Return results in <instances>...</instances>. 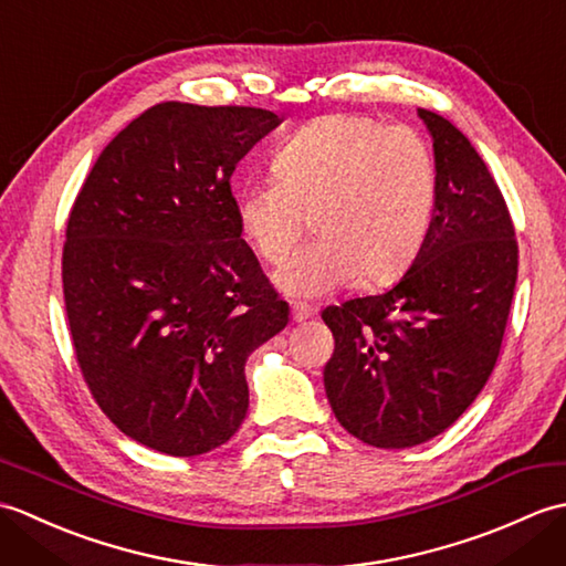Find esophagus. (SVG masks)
I'll return each instance as SVG.
<instances>
[{"label":"esophagus","mask_w":566,"mask_h":566,"mask_svg":"<svg viewBox=\"0 0 566 566\" xmlns=\"http://www.w3.org/2000/svg\"><path fill=\"white\" fill-rule=\"evenodd\" d=\"M311 316V308H306V306H294L292 308V323H306Z\"/></svg>","instance_id":"esophagus-1"}]
</instances>
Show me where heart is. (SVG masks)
<instances>
[{"instance_id": "1", "label": "heart", "mask_w": 566, "mask_h": 566, "mask_svg": "<svg viewBox=\"0 0 566 566\" xmlns=\"http://www.w3.org/2000/svg\"><path fill=\"white\" fill-rule=\"evenodd\" d=\"M272 170L238 187V226L262 262L280 264L314 216L318 238L274 274L296 302L328 296L357 276L367 284L391 280L430 231L436 165L408 126L323 116L274 153Z\"/></svg>"}]
</instances>
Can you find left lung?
Here are the masks:
<instances>
[{
	"label": "left lung",
	"instance_id": "obj_1",
	"mask_svg": "<svg viewBox=\"0 0 566 566\" xmlns=\"http://www.w3.org/2000/svg\"><path fill=\"white\" fill-rule=\"evenodd\" d=\"M436 155V213L389 292L328 306L335 338L323 384L340 426L403 450L448 430L494 369L518 280L506 201L460 128L418 109Z\"/></svg>",
	"mask_w": 566,
	"mask_h": 566
}]
</instances>
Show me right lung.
Here are the masks:
<instances>
[{
    "label": "right lung",
    "mask_w": 566,
    "mask_h": 566,
    "mask_svg": "<svg viewBox=\"0 0 566 566\" xmlns=\"http://www.w3.org/2000/svg\"><path fill=\"white\" fill-rule=\"evenodd\" d=\"M282 118L163 102L94 163L72 203L63 294L82 377L146 448L195 457L248 413V355L290 323L240 238L231 175Z\"/></svg>",
    "instance_id": "add662e5"
}]
</instances>
